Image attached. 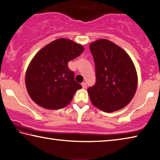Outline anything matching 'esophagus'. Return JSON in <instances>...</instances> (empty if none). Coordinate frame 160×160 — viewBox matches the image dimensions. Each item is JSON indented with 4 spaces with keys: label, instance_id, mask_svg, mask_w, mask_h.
<instances>
[{
    "label": "esophagus",
    "instance_id": "1",
    "mask_svg": "<svg viewBox=\"0 0 160 160\" xmlns=\"http://www.w3.org/2000/svg\"><path fill=\"white\" fill-rule=\"evenodd\" d=\"M82 86L83 89H86V88H87V84H86L85 82H82Z\"/></svg>",
    "mask_w": 160,
    "mask_h": 160
}]
</instances>
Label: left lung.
<instances>
[{
	"label": "left lung",
	"mask_w": 160,
	"mask_h": 160,
	"mask_svg": "<svg viewBox=\"0 0 160 160\" xmlns=\"http://www.w3.org/2000/svg\"><path fill=\"white\" fill-rule=\"evenodd\" d=\"M95 65L96 82L88 90L92 105L106 112L125 108L138 87V74L131 58L110 40L100 39L90 44Z\"/></svg>",
	"instance_id": "left-lung-1"
}]
</instances>
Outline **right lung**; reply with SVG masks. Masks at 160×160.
<instances>
[{
    "label": "right lung",
    "mask_w": 160,
    "mask_h": 160,
    "mask_svg": "<svg viewBox=\"0 0 160 160\" xmlns=\"http://www.w3.org/2000/svg\"><path fill=\"white\" fill-rule=\"evenodd\" d=\"M72 40L59 38L41 48L31 60L25 72V86L30 98L40 107L58 110L67 106L78 90L74 72L68 63L84 51Z\"/></svg>",
    "instance_id": "1"
}]
</instances>
